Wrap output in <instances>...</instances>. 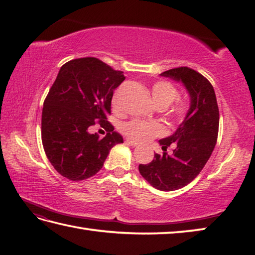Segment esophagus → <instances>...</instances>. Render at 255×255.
I'll list each match as a JSON object with an SVG mask.
<instances>
[{
	"label": "esophagus",
	"instance_id": "34e87169",
	"mask_svg": "<svg viewBox=\"0 0 255 255\" xmlns=\"http://www.w3.org/2000/svg\"><path fill=\"white\" fill-rule=\"evenodd\" d=\"M126 142H127L128 144L132 145V147H137V145H139V143H138L137 141H133V140H131V139H127Z\"/></svg>",
	"mask_w": 255,
	"mask_h": 255
}]
</instances>
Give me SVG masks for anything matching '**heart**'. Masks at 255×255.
<instances>
[{
    "instance_id": "1",
    "label": "heart",
    "mask_w": 255,
    "mask_h": 255,
    "mask_svg": "<svg viewBox=\"0 0 255 255\" xmlns=\"http://www.w3.org/2000/svg\"><path fill=\"white\" fill-rule=\"evenodd\" d=\"M151 97L154 105L159 108H165L177 97V90L175 86L167 81H156L151 88ZM188 111V104L186 102H177L173 107V116L177 119H182ZM123 131L130 138L138 141H147L155 136L162 134L164 131L160 124L148 123L139 119L128 122L123 125Z\"/></svg>"
}]
</instances>
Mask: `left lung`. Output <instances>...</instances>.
I'll return each mask as SVG.
<instances>
[{"label": "left lung", "mask_w": 255, "mask_h": 255, "mask_svg": "<svg viewBox=\"0 0 255 255\" xmlns=\"http://www.w3.org/2000/svg\"><path fill=\"white\" fill-rule=\"evenodd\" d=\"M160 75L184 85L189 108L175 132L159 140L164 151L174 145L173 153H155L149 164H139V172L151 186L170 192L186 186L207 163L217 142L219 110L213 85L195 70L181 67Z\"/></svg>", "instance_id": "left-lung-1"}]
</instances>
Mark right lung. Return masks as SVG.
Instances as JSON below:
<instances>
[{
	"label": "right lung",
	"instance_id": "add662e5",
	"mask_svg": "<svg viewBox=\"0 0 255 255\" xmlns=\"http://www.w3.org/2000/svg\"><path fill=\"white\" fill-rule=\"evenodd\" d=\"M122 71L93 57L74 59L59 70L44 102L41 140L48 160L62 176L82 181L99 172L122 134L107 122ZM99 121L109 131L100 139L89 128Z\"/></svg>",
	"mask_w": 255,
	"mask_h": 255
}]
</instances>
